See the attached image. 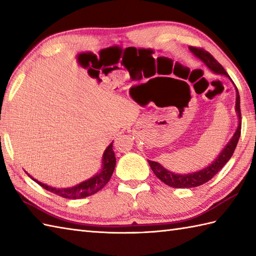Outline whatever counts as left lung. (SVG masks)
Segmentation results:
<instances>
[{
    "instance_id": "left-lung-1",
    "label": "left lung",
    "mask_w": 256,
    "mask_h": 256,
    "mask_svg": "<svg viewBox=\"0 0 256 256\" xmlns=\"http://www.w3.org/2000/svg\"><path fill=\"white\" fill-rule=\"evenodd\" d=\"M190 52L192 55L198 58L199 60L202 62L206 67H208L212 72L216 74H222L224 77H229V74H226L224 68L221 66V64L216 60V59L212 57L208 52L204 50H199V48L196 47H189ZM232 81V80H231ZM233 84V82H232ZM236 113L238 116V128L236 130L234 134L231 138V140L226 144V146L220 153L216 155L214 162H211L209 165L206 167L201 168L196 172H187V174H178L174 172L172 170H168L162 164L157 162L148 160V164L152 168V170L154 172L157 178H160V180L168 184V186L174 187V188H194L201 186V184H206L209 182L210 179L214 177L216 172H218L222 167H224L228 162L230 160L231 156L234 153V150L236 148V144L238 142V138H240L241 134V110H240V94H238V88L236 86Z\"/></svg>"
}]
</instances>
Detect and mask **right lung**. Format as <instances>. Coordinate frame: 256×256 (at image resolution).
Masks as SVG:
<instances>
[{
    "instance_id": "right-lung-1",
    "label": "right lung",
    "mask_w": 256,
    "mask_h": 256,
    "mask_svg": "<svg viewBox=\"0 0 256 256\" xmlns=\"http://www.w3.org/2000/svg\"><path fill=\"white\" fill-rule=\"evenodd\" d=\"M116 155H114L113 150V142L108 146L106 150L103 152L102 160H101V170L98 172L94 176L91 178L86 179L84 182H81L80 184H76L74 187H68V188H56L48 186L46 184H42L38 182L36 178L32 177L28 172H26L32 180L37 182L40 186H42L44 189L48 190V192H54L55 194L60 196L64 198L68 199H81L89 197L91 194H94L96 192H99L106 184L110 180L112 174L114 172V168H116Z\"/></svg>"
}]
</instances>
